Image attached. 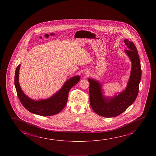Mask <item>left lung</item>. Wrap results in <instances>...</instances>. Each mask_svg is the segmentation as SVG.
Returning <instances> with one entry per match:
<instances>
[{
  "label": "left lung",
  "mask_w": 156,
  "mask_h": 156,
  "mask_svg": "<svg viewBox=\"0 0 156 156\" xmlns=\"http://www.w3.org/2000/svg\"><path fill=\"white\" fill-rule=\"evenodd\" d=\"M124 42L128 48L125 52L129 57L132 65L126 89L113 98H106L102 95L99 82L94 79H88L91 107L97 114L105 118L118 116L124 112L135 101L139 92L141 69L138 51L132 42L128 39H125Z\"/></svg>",
  "instance_id": "obj_1"
}]
</instances>
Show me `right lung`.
<instances>
[{"mask_svg": "<svg viewBox=\"0 0 156 156\" xmlns=\"http://www.w3.org/2000/svg\"><path fill=\"white\" fill-rule=\"evenodd\" d=\"M18 65L15 74V85L18 98L23 107L29 112L36 115L47 116L58 114L66 105L69 90L79 82L80 77L77 76L67 80L62 89L55 94L46 100L34 101L27 97L23 93L18 82L19 69Z\"/></svg>", "mask_w": 156, "mask_h": 156, "instance_id": "obj_1", "label": "right lung"}]
</instances>
